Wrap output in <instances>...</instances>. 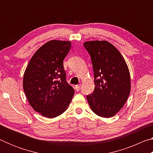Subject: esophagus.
Wrapping results in <instances>:
<instances>
[{
	"mask_svg": "<svg viewBox=\"0 0 153 153\" xmlns=\"http://www.w3.org/2000/svg\"><path fill=\"white\" fill-rule=\"evenodd\" d=\"M75 89H76V91H79L80 89V85H76V86H75Z\"/></svg>",
	"mask_w": 153,
	"mask_h": 153,
	"instance_id": "obj_1",
	"label": "esophagus"
}]
</instances>
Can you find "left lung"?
I'll return each mask as SVG.
<instances>
[{"mask_svg": "<svg viewBox=\"0 0 153 153\" xmlns=\"http://www.w3.org/2000/svg\"><path fill=\"white\" fill-rule=\"evenodd\" d=\"M94 70V90L87 96L92 111L102 117H113L123 107L130 93L128 67L117 48L107 41L84 43Z\"/></svg>", "mask_w": 153, "mask_h": 153, "instance_id": "left-lung-1", "label": "left lung"}]
</instances>
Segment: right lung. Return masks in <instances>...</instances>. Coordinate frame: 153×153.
Listing matches in <instances>:
<instances>
[{
	"mask_svg": "<svg viewBox=\"0 0 153 153\" xmlns=\"http://www.w3.org/2000/svg\"><path fill=\"white\" fill-rule=\"evenodd\" d=\"M71 46L70 41H49L36 51L25 69L23 87L28 102L45 117L61 115L74 95L63 67Z\"/></svg>",
	"mask_w": 153,
	"mask_h": 153,
	"instance_id": "obj_1",
	"label": "right lung"
}]
</instances>
